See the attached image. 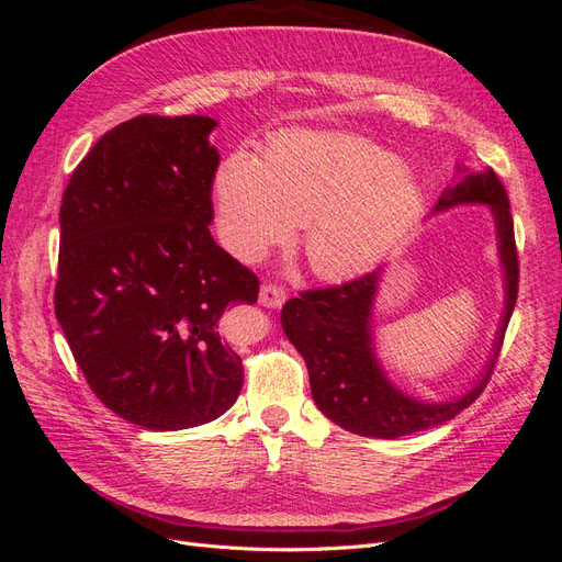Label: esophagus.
<instances>
[{
  "label": "esophagus",
  "instance_id": "esophagus-1",
  "mask_svg": "<svg viewBox=\"0 0 562 562\" xmlns=\"http://www.w3.org/2000/svg\"><path fill=\"white\" fill-rule=\"evenodd\" d=\"M285 291L281 285H277V283H265L262 288H260V302L265 304V307H271V310H279L281 304L285 302Z\"/></svg>",
  "mask_w": 562,
  "mask_h": 562
}]
</instances>
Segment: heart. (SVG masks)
I'll return each instance as SVG.
<instances>
[{
	"instance_id": "1",
	"label": "heart",
	"mask_w": 562,
	"mask_h": 562,
	"mask_svg": "<svg viewBox=\"0 0 562 562\" xmlns=\"http://www.w3.org/2000/svg\"><path fill=\"white\" fill-rule=\"evenodd\" d=\"M223 246L255 262L304 223L316 274L347 279L378 265L422 209L417 182L391 151L345 133H285L262 159L236 149L213 180Z\"/></svg>"
}]
</instances>
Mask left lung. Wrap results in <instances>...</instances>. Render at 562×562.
<instances>
[{
	"label": "left lung",
	"instance_id": "obj_1",
	"mask_svg": "<svg viewBox=\"0 0 562 562\" xmlns=\"http://www.w3.org/2000/svg\"><path fill=\"white\" fill-rule=\"evenodd\" d=\"M459 203H485L495 215L499 260L504 269V314L483 378L464 396L424 403L401 394L384 375L372 347V302L382 269L342 285L304 291L281 310L285 337L302 353L310 370L312 396L318 411L339 427L370 438H401L446 424L483 394L504 342L508 318L518 297V250L508 196L497 173L487 168L467 173L438 199L434 213Z\"/></svg>",
	"mask_w": 562,
	"mask_h": 562
}]
</instances>
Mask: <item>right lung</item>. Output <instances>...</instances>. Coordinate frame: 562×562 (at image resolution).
<instances>
[{
	"label": "right lung",
	"mask_w": 562,
	"mask_h": 562,
	"mask_svg": "<svg viewBox=\"0 0 562 562\" xmlns=\"http://www.w3.org/2000/svg\"><path fill=\"white\" fill-rule=\"evenodd\" d=\"M215 119L140 114L100 138L65 187L56 318L93 394L151 431L199 427L244 386L220 339L260 281L211 236Z\"/></svg>",
	"instance_id": "add662e5"
}]
</instances>
